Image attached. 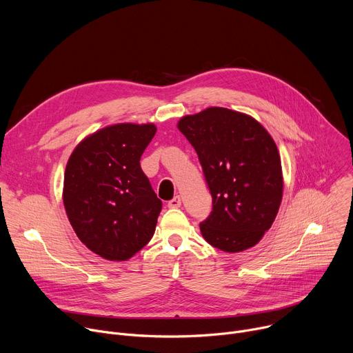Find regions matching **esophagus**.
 Segmentation results:
<instances>
[{
	"mask_svg": "<svg viewBox=\"0 0 353 353\" xmlns=\"http://www.w3.org/2000/svg\"><path fill=\"white\" fill-rule=\"evenodd\" d=\"M168 207L169 208H180L181 207V198L177 195V196H174L173 199H170L169 203H168Z\"/></svg>",
	"mask_w": 353,
	"mask_h": 353,
	"instance_id": "34e87169",
	"label": "esophagus"
}]
</instances>
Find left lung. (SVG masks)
Masks as SVG:
<instances>
[{
	"mask_svg": "<svg viewBox=\"0 0 353 353\" xmlns=\"http://www.w3.org/2000/svg\"><path fill=\"white\" fill-rule=\"evenodd\" d=\"M179 130L194 146L212 195L203 237L226 253L256 245L276 218L283 190L278 148L251 116L208 108L184 116Z\"/></svg>",
	"mask_w": 353,
	"mask_h": 353,
	"instance_id": "obj_1",
	"label": "left lung"
}]
</instances>
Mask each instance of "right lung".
Wrapping results in <instances>:
<instances>
[{
    "instance_id": "add662e5",
    "label": "right lung",
    "mask_w": 353,
    "mask_h": 353,
    "mask_svg": "<svg viewBox=\"0 0 353 353\" xmlns=\"http://www.w3.org/2000/svg\"><path fill=\"white\" fill-rule=\"evenodd\" d=\"M157 125L121 123L83 138L71 154L63 201L79 240L109 261H125L152 239L162 201L139 159Z\"/></svg>"
}]
</instances>
